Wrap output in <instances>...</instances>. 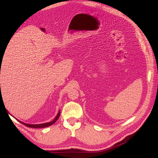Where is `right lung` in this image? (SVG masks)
<instances>
[{
  "label": "right lung",
  "instance_id": "right-lung-1",
  "mask_svg": "<svg viewBox=\"0 0 158 158\" xmlns=\"http://www.w3.org/2000/svg\"><path fill=\"white\" fill-rule=\"evenodd\" d=\"M0 96H1L0 98H1V94L0 95ZM60 110H59L57 115H56V116L55 117V118L53 120L50 121V122L44 123H40V124H28V123H25L23 122V121H19V120H18V119H17V120L19 121L20 123H23V125H26V126L28 127H33V128H43V127H47L50 126V125H52L53 123H55L56 122V121H57V119H59V116H60Z\"/></svg>",
  "mask_w": 158,
  "mask_h": 158
}]
</instances>
